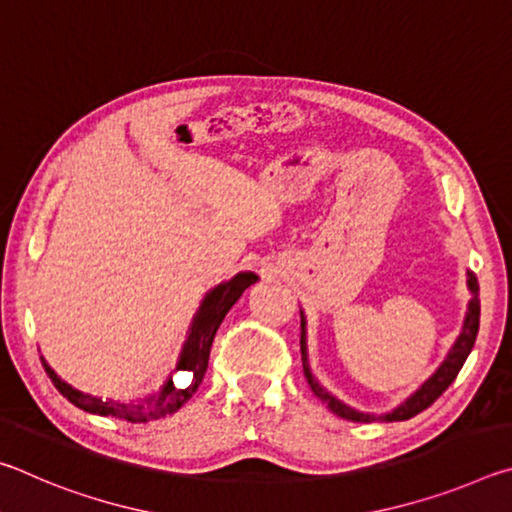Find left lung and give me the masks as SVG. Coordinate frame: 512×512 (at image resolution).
Returning a JSON list of instances; mask_svg holds the SVG:
<instances>
[{
	"instance_id": "left-lung-1",
	"label": "left lung",
	"mask_w": 512,
	"mask_h": 512,
	"mask_svg": "<svg viewBox=\"0 0 512 512\" xmlns=\"http://www.w3.org/2000/svg\"><path fill=\"white\" fill-rule=\"evenodd\" d=\"M467 287L472 291V300L470 305H467V314H465V323L461 334H458L456 343L452 345V350H449L447 359L440 363V368L433 372V375L424 381V384L415 391L411 397H406V400L393 409L391 413H381V415H370V413H361L357 409H352V406L343 404L341 400H336L332 393H327L323 386L318 384V379L311 375V368H309V359H307V332H305V316H302L300 311V318H302V334H300V352H302V370H305V377H307V384L314 395L318 397L320 402H323L329 411L339 415L343 420H352V422H395V420H409L413 415H418L420 411L427 409L433 402L438 400L440 395H443L449 384L456 379L458 372H461L465 359L470 357V352L474 348V341H476V334H479V316H481V300H479V280H476V275L472 271H467Z\"/></svg>"
}]
</instances>
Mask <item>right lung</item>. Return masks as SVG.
I'll return each instance as SVG.
<instances>
[{"label":"right lung","mask_w":512,"mask_h":512,"mask_svg":"<svg viewBox=\"0 0 512 512\" xmlns=\"http://www.w3.org/2000/svg\"><path fill=\"white\" fill-rule=\"evenodd\" d=\"M257 282L255 273H237L232 280L221 282L219 287H214L207 296L203 298L201 307H198L196 316L192 320V327L187 332V341L183 345V352H180V359L176 363V372H185V377L176 381L173 377L167 379V384L162 386L160 393L144 397V400L137 402H115V400H101V397H92L88 393L76 391L67 384V381L60 379L54 370L49 368V363L42 359V366L51 379V384L58 388V393L67 397L69 402L79 409L97 415H106V418H117L126 422H151L164 418V415L176 413L180 406H183L189 397H192L201 381L205 377L207 361H210V348L214 341V334L223 318L232 305L241 298L250 284Z\"/></svg>","instance_id":"right-lung-1"}]
</instances>
